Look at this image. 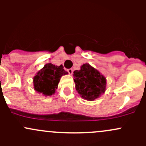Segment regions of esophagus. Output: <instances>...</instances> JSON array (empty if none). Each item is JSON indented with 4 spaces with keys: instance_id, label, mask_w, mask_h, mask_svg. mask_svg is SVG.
<instances>
[{
    "instance_id": "esophagus-1",
    "label": "esophagus",
    "mask_w": 146,
    "mask_h": 146,
    "mask_svg": "<svg viewBox=\"0 0 146 146\" xmlns=\"http://www.w3.org/2000/svg\"><path fill=\"white\" fill-rule=\"evenodd\" d=\"M67 71H68V73H69V74L71 75L72 73H73V69H72V68H69V69H68Z\"/></svg>"
}]
</instances>
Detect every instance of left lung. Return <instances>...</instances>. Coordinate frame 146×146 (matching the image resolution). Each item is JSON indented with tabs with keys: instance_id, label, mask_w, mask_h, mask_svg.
I'll list each match as a JSON object with an SVG mask.
<instances>
[{
	"instance_id": "obj_1",
	"label": "left lung",
	"mask_w": 146,
	"mask_h": 146,
	"mask_svg": "<svg viewBox=\"0 0 146 146\" xmlns=\"http://www.w3.org/2000/svg\"><path fill=\"white\" fill-rule=\"evenodd\" d=\"M76 89L81 98L93 101L105 92L107 81L103 75L88 64L73 72Z\"/></svg>"
}]
</instances>
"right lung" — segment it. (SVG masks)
Wrapping results in <instances>:
<instances>
[{"label": "right lung", "instance_id": "add662e5", "mask_svg": "<svg viewBox=\"0 0 146 146\" xmlns=\"http://www.w3.org/2000/svg\"><path fill=\"white\" fill-rule=\"evenodd\" d=\"M68 74L62 65L59 66L46 64L33 78L34 88L38 93L51 96L55 93L61 76Z\"/></svg>", "mask_w": 146, "mask_h": 146}]
</instances>
